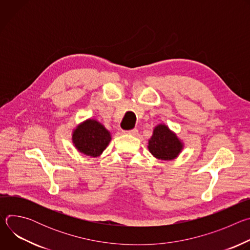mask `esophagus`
Segmentation results:
<instances>
[{
  "label": "esophagus",
  "mask_w": 250,
  "mask_h": 250,
  "mask_svg": "<svg viewBox=\"0 0 250 250\" xmlns=\"http://www.w3.org/2000/svg\"><path fill=\"white\" fill-rule=\"evenodd\" d=\"M125 134H129V135H133V136H136L138 134V130L136 128H133V129H130V130H125L124 131Z\"/></svg>",
  "instance_id": "34e87169"
}]
</instances>
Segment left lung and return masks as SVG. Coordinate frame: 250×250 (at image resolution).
<instances>
[{
  "label": "left lung",
  "mask_w": 250,
  "mask_h": 250,
  "mask_svg": "<svg viewBox=\"0 0 250 250\" xmlns=\"http://www.w3.org/2000/svg\"><path fill=\"white\" fill-rule=\"evenodd\" d=\"M182 141L165 125H158L148 141L150 153L160 160H173L183 149Z\"/></svg>",
  "instance_id": "obj_1"
}]
</instances>
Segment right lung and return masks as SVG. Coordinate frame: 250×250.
<instances>
[{"label": "right lung", "instance_id": "add662e5", "mask_svg": "<svg viewBox=\"0 0 250 250\" xmlns=\"http://www.w3.org/2000/svg\"><path fill=\"white\" fill-rule=\"evenodd\" d=\"M112 139L110 131L96 120H87L80 124L72 133L76 149L91 157L100 156Z\"/></svg>", "mask_w": 250, "mask_h": 250}]
</instances>
